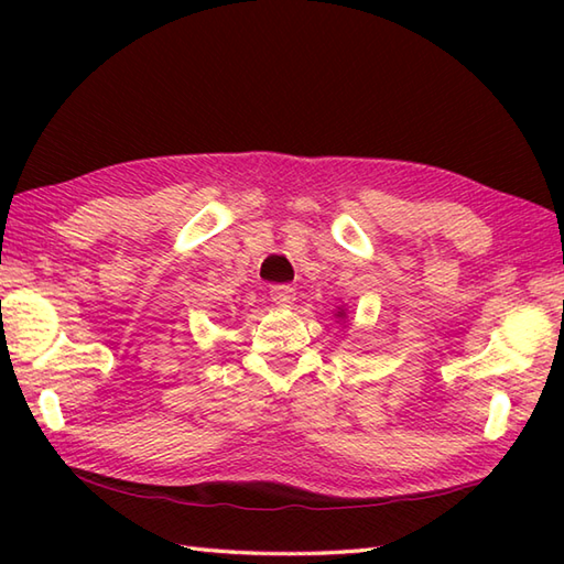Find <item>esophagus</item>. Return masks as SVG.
Listing matches in <instances>:
<instances>
[{
	"label": "esophagus",
	"instance_id": "esophagus-1",
	"mask_svg": "<svg viewBox=\"0 0 564 564\" xmlns=\"http://www.w3.org/2000/svg\"><path fill=\"white\" fill-rule=\"evenodd\" d=\"M271 301L275 305H291L295 301V289L293 285H285V283H279V285H271Z\"/></svg>",
	"mask_w": 564,
	"mask_h": 564
}]
</instances>
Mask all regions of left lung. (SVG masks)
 Returning <instances> with one entry per match:
<instances>
[{"instance_id":"obj_1","label":"left lung","mask_w":564,"mask_h":564,"mask_svg":"<svg viewBox=\"0 0 564 564\" xmlns=\"http://www.w3.org/2000/svg\"><path fill=\"white\" fill-rule=\"evenodd\" d=\"M341 315H344V313H341Z\"/></svg>"}]
</instances>
